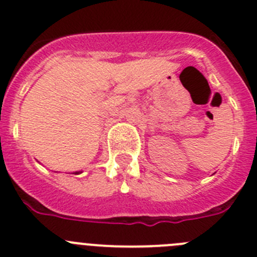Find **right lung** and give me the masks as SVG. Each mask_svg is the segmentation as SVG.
Here are the masks:
<instances>
[{
    "label": "right lung",
    "instance_id": "right-lung-1",
    "mask_svg": "<svg viewBox=\"0 0 257 257\" xmlns=\"http://www.w3.org/2000/svg\"><path fill=\"white\" fill-rule=\"evenodd\" d=\"M75 174H79V172H77V173H75Z\"/></svg>",
    "mask_w": 257,
    "mask_h": 257
}]
</instances>
